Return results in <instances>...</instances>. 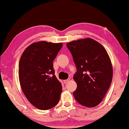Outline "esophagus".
Segmentation results:
<instances>
[{
	"label": "esophagus",
	"instance_id": "esophagus-1",
	"mask_svg": "<svg viewBox=\"0 0 129 129\" xmlns=\"http://www.w3.org/2000/svg\"><path fill=\"white\" fill-rule=\"evenodd\" d=\"M69 81H70V79H67V80H64V83L65 84H67V83H68V82H69Z\"/></svg>",
	"mask_w": 129,
	"mask_h": 129
}]
</instances>
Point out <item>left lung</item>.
Returning <instances> with one entry per match:
<instances>
[{"label": "left lung", "mask_w": 129, "mask_h": 129, "mask_svg": "<svg viewBox=\"0 0 129 129\" xmlns=\"http://www.w3.org/2000/svg\"><path fill=\"white\" fill-rule=\"evenodd\" d=\"M67 46L77 69L73 76L77 84L74 96L87 108L97 106L105 96L113 79L110 57L103 46L91 38L72 41Z\"/></svg>", "instance_id": "8db88e82"}]
</instances>
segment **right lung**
<instances>
[{
  "label": "right lung",
  "mask_w": 129,
  "mask_h": 129,
  "mask_svg": "<svg viewBox=\"0 0 129 129\" xmlns=\"http://www.w3.org/2000/svg\"><path fill=\"white\" fill-rule=\"evenodd\" d=\"M62 46V43H34L25 49L19 61L21 89L29 102L40 110L50 109L59 101L62 85L54 75L53 62Z\"/></svg>",
  "instance_id": "right-lung-1"
}]
</instances>
